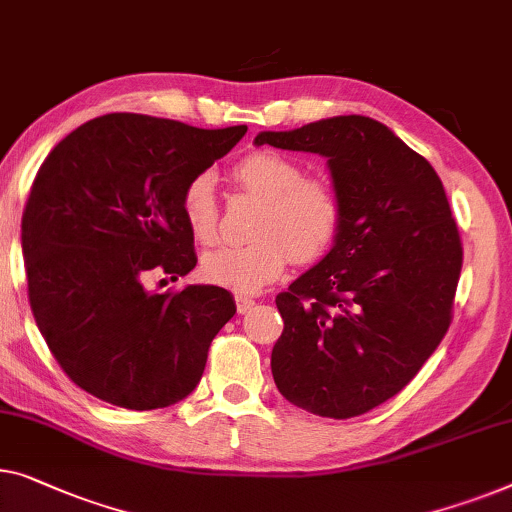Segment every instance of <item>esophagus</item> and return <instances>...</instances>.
Segmentation results:
<instances>
[{
	"label": "esophagus",
	"mask_w": 512,
	"mask_h": 512,
	"mask_svg": "<svg viewBox=\"0 0 512 512\" xmlns=\"http://www.w3.org/2000/svg\"><path fill=\"white\" fill-rule=\"evenodd\" d=\"M235 305H238L240 314H247V311H251V309L256 307V302L251 300V298H247V295H238V298H235Z\"/></svg>",
	"instance_id": "34e87169"
}]
</instances>
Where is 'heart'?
Listing matches in <instances>:
<instances>
[{"mask_svg": "<svg viewBox=\"0 0 512 512\" xmlns=\"http://www.w3.org/2000/svg\"><path fill=\"white\" fill-rule=\"evenodd\" d=\"M242 191L263 201L256 217V242L221 247L203 258V277L238 293H256L286 270L288 261L316 263L330 254L344 226V203L335 184L305 177V168L279 152H254L233 166ZM182 217L198 242L219 238V198L212 173H196L184 184Z\"/></svg>", "mask_w": 512, "mask_h": 512, "instance_id": "heart-1", "label": "heart"}]
</instances>
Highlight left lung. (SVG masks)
Wrapping results in <instances>:
<instances>
[{
  "label": "left lung",
  "instance_id": "left-lung-1",
  "mask_svg": "<svg viewBox=\"0 0 512 512\" xmlns=\"http://www.w3.org/2000/svg\"><path fill=\"white\" fill-rule=\"evenodd\" d=\"M256 145L328 157L344 203L330 254L274 300V383L314 416H362L420 372L453 321L462 240L446 189L425 157L362 115L263 131Z\"/></svg>",
  "mask_w": 512,
  "mask_h": 512
}]
</instances>
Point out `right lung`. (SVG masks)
I'll list each match as a JSON object with an SVG mask.
<instances>
[{
    "label": "right lung",
    "mask_w": 512,
    "mask_h": 512,
    "mask_svg": "<svg viewBox=\"0 0 512 512\" xmlns=\"http://www.w3.org/2000/svg\"><path fill=\"white\" fill-rule=\"evenodd\" d=\"M247 127L198 129L110 113L53 147L22 212L34 321L64 374L133 411L180 402L235 314L219 286L147 293L152 270H194L182 189L240 143Z\"/></svg>",
    "instance_id": "add662e5"
}]
</instances>
